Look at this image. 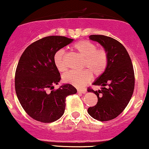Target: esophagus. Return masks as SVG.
<instances>
[{
    "label": "esophagus",
    "mask_w": 149,
    "mask_h": 149,
    "mask_svg": "<svg viewBox=\"0 0 149 149\" xmlns=\"http://www.w3.org/2000/svg\"><path fill=\"white\" fill-rule=\"evenodd\" d=\"M87 92V90L86 89H83V90H80V89H78V92H79V93H82V94H85Z\"/></svg>",
    "instance_id": "34e87169"
}]
</instances>
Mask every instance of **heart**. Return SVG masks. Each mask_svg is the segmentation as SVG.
I'll use <instances>...</instances> for the list:
<instances>
[{"label":"heart","instance_id":"b5f03b06","mask_svg":"<svg viewBox=\"0 0 149 149\" xmlns=\"http://www.w3.org/2000/svg\"><path fill=\"white\" fill-rule=\"evenodd\" d=\"M73 48L80 55L85 58L83 68L87 70L81 71H70L64 76L66 83L74 86L83 87L90 82L92 73L99 76L104 72L108 64L107 53L103 49H97V45L88 40H80L73 45ZM65 54L63 49H59L54 56V63L59 71H64L66 69L65 64Z\"/></svg>","mask_w":149,"mask_h":149}]
</instances>
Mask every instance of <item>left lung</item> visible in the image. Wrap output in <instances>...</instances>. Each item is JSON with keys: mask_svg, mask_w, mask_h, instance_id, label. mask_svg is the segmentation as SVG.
Returning a JSON list of instances; mask_svg holds the SVG:
<instances>
[{"mask_svg": "<svg viewBox=\"0 0 149 149\" xmlns=\"http://www.w3.org/2000/svg\"><path fill=\"white\" fill-rule=\"evenodd\" d=\"M89 38L104 47L108 64L92 83L102 87L101 90H88L98 98L97 105L89 108L88 112L97 120L108 121L120 114L129 103L134 88V69L127 49L118 40L103 35H91Z\"/></svg>", "mask_w": 149, "mask_h": 149, "instance_id": "8db88e82", "label": "left lung"}]
</instances>
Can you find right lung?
<instances>
[{
    "label": "right lung",
    "mask_w": 149,
    "mask_h": 149,
    "mask_svg": "<svg viewBox=\"0 0 149 149\" xmlns=\"http://www.w3.org/2000/svg\"><path fill=\"white\" fill-rule=\"evenodd\" d=\"M73 40L59 36L45 37L29 45L20 57L15 73V91L22 108L36 120L52 123L60 118L66 97L77 92L70 84L47 92L61 80L54 63V54Z\"/></svg>",
    "instance_id": "1"
}]
</instances>
